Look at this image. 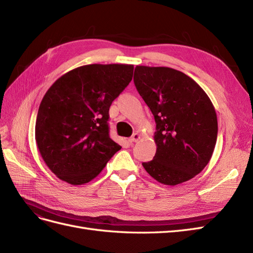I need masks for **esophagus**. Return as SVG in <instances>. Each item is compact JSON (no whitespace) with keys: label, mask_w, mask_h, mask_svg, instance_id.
Returning a JSON list of instances; mask_svg holds the SVG:
<instances>
[{"label":"esophagus","mask_w":253,"mask_h":253,"mask_svg":"<svg viewBox=\"0 0 253 253\" xmlns=\"http://www.w3.org/2000/svg\"><path fill=\"white\" fill-rule=\"evenodd\" d=\"M140 134H138V133H135V134H133L132 135V137H129V138H128V141L129 142H136V141H138L139 139H140Z\"/></svg>","instance_id":"1"}]
</instances>
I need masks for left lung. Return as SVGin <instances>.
I'll return each mask as SVG.
<instances>
[{"label":"left lung","mask_w":253,"mask_h":253,"mask_svg":"<svg viewBox=\"0 0 253 253\" xmlns=\"http://www.w3.org/2000/svg\"><path fill=\"white\" fill-rule=\"evenodd\" d=\"M134 83L154 115L157 145L142 166L153 178L176 186L193 178L210 162L217 138L215 109L189 76L170 67L137 65Z\"/></svg>","instance_id":"obj_1"}]
</instances>
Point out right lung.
Instances as JSON below:
<instances>
[{
  "instance_id": "right-lung-1",
  "label": "right lung",
  "mask_w": 253,
  "mask_h": 253,
  "mask_svg": "<svg viewBox=\"0 0 253 253\" xmlns=\"http://www.w3.org/2000/svg\"><path fill=\"white\" fill-rule=\"evenodd\" d=\"M133 71L131 64L83 65L48 88L38 111L36 142L58 178L74 186L86 183L121 149L109 134V110Z\"/></svg>"
}]
</instances>
